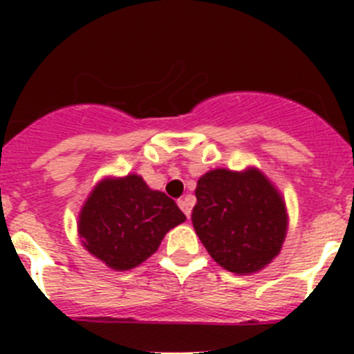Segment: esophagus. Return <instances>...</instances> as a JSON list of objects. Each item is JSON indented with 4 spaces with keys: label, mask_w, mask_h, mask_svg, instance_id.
Segmentation results:
<instances>
[{
    "label": "esophagus",
    "mask_w": 354,
    "mask_h": 354,
    "mask_svg": "<svg viewBox=\"0 0 354 354\" xmlns=\"http://www.w3.org/2000/svg\"><path fill=\"white\" fill-rule=\"evenodd\" d=\"M177 204H179L180 211H183L184 214H186V218H189V216H192V204H189V200H187V198H180L179 202H177Z\"/></svg>",
    "instance_id": "obj_1"
}]
</instances>
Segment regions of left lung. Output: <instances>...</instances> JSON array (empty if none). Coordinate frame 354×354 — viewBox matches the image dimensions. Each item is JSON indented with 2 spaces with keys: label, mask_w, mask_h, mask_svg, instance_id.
I'll return each instance as SVG.
<instances>
[{
  "label": "left lung",
  "mask_w": 354,
  "mask_h": 354,
  "mask_svg": "<svg viewBox=\"0 0 354 354\" xmlns=\"http://www.w3.org/2000/svg\"><path fill=\"white\" fill-rule=\"evenodd\" d=\"M192 221L221 268L236 274L264 270L282 250L289 227L286 200L259 168H216L196 183Z\"/></svg>",
  "instance_id": "left-lung-1"
}]
</instances>
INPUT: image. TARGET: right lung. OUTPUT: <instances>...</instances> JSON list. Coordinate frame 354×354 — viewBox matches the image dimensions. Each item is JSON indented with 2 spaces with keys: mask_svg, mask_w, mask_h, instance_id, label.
<instances>
[{
  "mask_svg": "<svg viewBox=\"0 0 354 354\" xmlns=\"http://www.w3.org/2000/svg\"><path fill=\"white\" fill-rule=\"evenodd\" d=\"M183 221L186 216L174 200L129 174L93 186L77 216V234L93 257L127 271L158 252L162 237Z\"/></svg>",
  "mask_w": 354,
  "mask_h": 354,
  "instance_id": "obj_1",
  "label": "right lung"
}]
</instances>
